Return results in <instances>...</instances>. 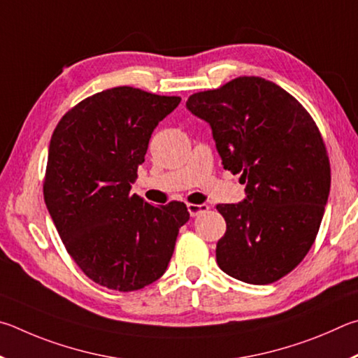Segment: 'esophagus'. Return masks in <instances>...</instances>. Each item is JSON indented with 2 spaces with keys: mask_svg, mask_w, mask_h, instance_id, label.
<instances>
[{
  "mask_svg": "<svg viewBox=\"0 0 358 358\" xmlns=\"http://www.w3.org/2000/svg\"><path fill=\"white\" fill-rule=\"evenodd\" d=\"M187 209H189L192 217H198L201 214H206L209 210L208 204H187Z\"/></svg>",
  "mask_w": 358,
  "mask_h": 358,
  "instance_id": "1",
  "label": "esophagus"
}]
</instances>
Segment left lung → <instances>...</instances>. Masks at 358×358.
<instances>
[{"label":"left lung","mask_w":358,"mask_h":358,"mask_svg":"<svg viewBox=\"0 0 358 358\" xmlns=\"http://www.w3.org/2000/svg\"><path fill=\"white\" fill-rule=\"evenodd\" d=\"M185 105L210 125L223 168L247 184L243 201L217 206L227 222L217 264L243 283H273L300 264L321 227L330 192L322 136L289 92L261 77L234 78Z\"/></svg>","instance_id":"left-lung-1"}]
</instances>
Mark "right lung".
<instances>
[{"label":"right lung","mask_w":358,"mask_h":358,"mask_svg":"<svg viewBox=\"0 0 358 358\" xmlns=\"http://www.w3.org/2000/svg\"><path fill=\"white\" fill-rule=\"evenodd\" d=\"M179 102L111 87L67 111L50 140V217L77 266L108 289L136 291L159 280L190 218L184 203L157 208L130 192L150 135Z\"/></svg>","instance_id":"1"}]
</instances>
